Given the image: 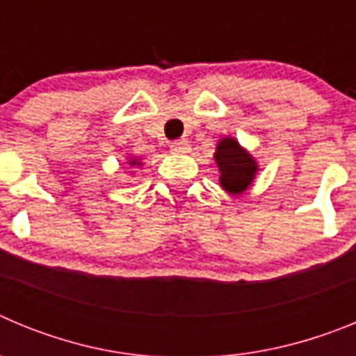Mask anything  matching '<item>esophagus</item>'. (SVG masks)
Returning a JSON list of instances; mask_svg holds the SVG:
<instances>
[{"instance_id": "obj_1", "label": "esophagus", "mask_w": 356, "mask_h": 356, "mask_svg": "<svg viewBox=\"0 0 356 356\" xmlns=\"http://www.w3.org/2000/svg\"><path fill=\"white\" fill-rule=\"evenodd\" d=\"M172 153H187L188 151V143L187 140H176L171 144Z\"/></svg>"}]
</instances>
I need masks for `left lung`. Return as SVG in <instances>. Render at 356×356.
<instances>
[{
  "label": "left lung",
  "mask_w": 356,
  "mask_h": 356,
  "mask_svg": "<svg viewBox=\"0 0 356 356\" xmlns=\"http://www.w3.org/2000/svg\"><path fill=\"white\" fill-rule=\"evenodd\" d=\"M213 160L219 169V184L232 196L246 193L259 172L257 160L234 137H222L217 143Z\"/></svg>",
  "instance_id": "left-lung-1"
}]
</instances>
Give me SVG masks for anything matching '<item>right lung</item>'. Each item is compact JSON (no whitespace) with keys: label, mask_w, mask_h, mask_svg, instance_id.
<instances>
[{"label":"right lung","mask_w":356,"mask_h":356,"mask_svg":"<svg viewBox=\"0 0 356 356\" xmlns=\"http://www.w3.org/2000/svg\"><path fill=\"white\" fill-rule=\"evenodd\" d=\"M127 165H130V168H140V165H143V162H140L139 159H135V156H131V159H128Z\"/></svg>","instance_id":"1"}]
</instances>
